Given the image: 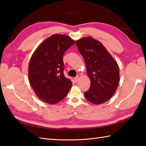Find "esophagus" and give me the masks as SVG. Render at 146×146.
I'll return each instance as SVG.
<instances>
[{"label": "esophagus", "mask_w": 146, "mask_h": 146, "mask_svg": "<svg viewBox=\"0 0 146 146\" xmlns=\"http://www.w3.org/2000/svg\"><path fill=\"white\" fill-rule=\"evenodd\" d=\"M78 80H79V76H76V77H75V78H74V79H73L74 82H75V83H76L77 82H78Z\"/></svg>", "instance_id": "esophagus-1"}]
</instances>
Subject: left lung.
Masks as SVG:
<instances>
[{
  "label": "left lung",
  "mask_w": 146,
  "mask_h": 146,
  "mask_svg": "<svg viewBox=\"0 0 146 146\" xmlns=\"http://www.w3.org/2000/svg\"><path fill=\"white\" fill-rule=\"evenodd\" d=\"M76 45L84 58L91 81L85 97L94 104H104L111 98L119 85V68L117 61L104 46L92 37L77 40Z\"/></svg>",
  "instance_id": "obj_1"
}]
</instances>
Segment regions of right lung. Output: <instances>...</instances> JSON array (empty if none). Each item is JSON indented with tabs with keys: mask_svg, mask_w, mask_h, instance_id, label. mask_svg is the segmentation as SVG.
Listing matches in <instances>:
<instances>
[{
	"mask_svg": "<svg viewBox=\"0 0 146 146\" xmlns=\"http://www.w3.org/2000/svg\"><path fill=\"white\" fill-rule=\"evenodd\" d=\"M74 44L70 36L56 34L46 39L33 52L29 63V81L42 102L57 104L69 92L72 83L64 75L63 58Z\"/></svg>",
	"mask_w": 146,
	"mask_h": 146,
	"instance_id": "obj_1",
	"label": "right lung"
}]
</instances>
